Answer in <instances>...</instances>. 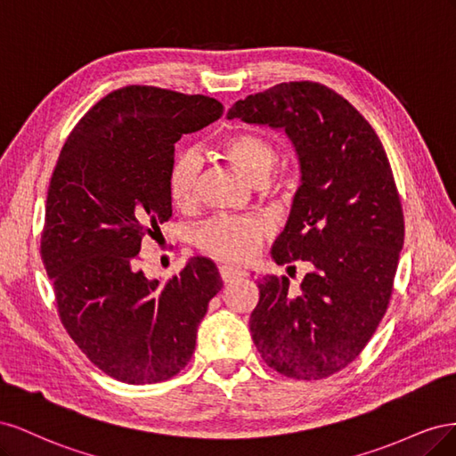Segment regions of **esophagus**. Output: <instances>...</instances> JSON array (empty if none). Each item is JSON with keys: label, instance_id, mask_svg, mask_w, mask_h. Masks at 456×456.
<instances>
[{"label": "esophagus", "instance_id": "esophagus-1", "mask_svg": "<svg viewBox=\"0 0 456 456\" xmlns=\"http://www.w3.org/2000/svg\"><path fill=\"white\" fill-rule=\"evenodd\" d=\"M218 272H220V278H223V281L224 283H232V281H236V280H240V278H245V270H241V268H233V266H220L218 268Z\"/></svg>", "mask_w": 456, "mask_h": 456}]
</instances>
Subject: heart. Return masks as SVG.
Instances as JSON below:
<instances>
[{"label": "heart", "mask_w": 456, "mask_h": 456, "mask_svg": "<svg viewBox=\"0 0 456 456\" xmlns=\"http://www.w3.org/2000/svg\"><path fill=\"white\" fill-rule=\"evenodd\" d=\"M220 148L228 161L256 184L266 181L280 159L278 146L266 136L249 131L226 136ZM201 173L203 163L196 150H183L175 156L167 190L176 207L190 209L198 203ZM266 236L268 226L256 216H213L196 230L194 241L198 249L211 258L247 262L258 253Z\"/></svg>", "instance_id": "obj_1"}]
</instances>
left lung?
<instances>
[{
  "label": "left lung",
  "instance_id": "left-lung-1",
  "mask_svg": "<svg viewBox=\"0 0 456 456\" xmlns=\"http://www.w3.org/2000/svg\"><path fill=\"white\" fill-rule=\"evenodd\" d=\"M233 118L291 136L302 184L272 255L281 266L312 265L298 289L285 275L258 281L253 342L283 377L327 379L363 352L392 298L405 218L388 156L370 123L315 81L249 94Z\"/></svg>",
  "mask_w": 456,
  "mask_h": 456
}]
</instances>
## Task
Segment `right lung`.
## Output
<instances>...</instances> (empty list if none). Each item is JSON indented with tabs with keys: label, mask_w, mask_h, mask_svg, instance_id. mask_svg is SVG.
<instances>
[{
	"label": "right lung",
	"mask_w": 456,
	"mask_h": 456,
	"mask_svg": "<svg viewBox=\"0 0 456 456\" xmlns=\"http://www.w3.org/2000/svg\"><path fill=\"white\" fill-rule=\"evenodd\" d=\"M205 94L151 86L108 93L81 118L54 165L39 253L66 333L89 362L126 384L181 372L198 325L223 289L209 258L150 281L139 251L173 216L167 176L175 144L216 121Z\"/></svg>",
	"instance_id": "1"
}]
</instances>
